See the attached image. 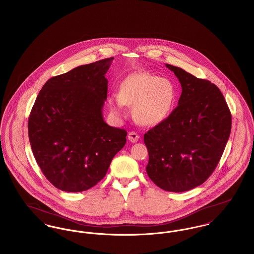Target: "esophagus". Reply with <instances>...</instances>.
<instances>
[{
  "label": "esophagus",
  "mask_w": 254,
  "mask_h": 254,
  "mask_svg": "<svg viewBox=\"0 0 254 254\" xmlns=\"http://www.w3.org/2000/svg\"><path fill=\"white\" fill-rule=\"evenodd\" d=\"M139 137H140L139 134H138V133H136L135 131H131V132H129V133H128V136H127L128 140H129L131 143H136V142L138 141Z\"/></svg>",
  "instance_id": "1"
}]
</instances>
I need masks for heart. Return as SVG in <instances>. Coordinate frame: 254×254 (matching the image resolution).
Listing matches in <instances>:
<instances>
[{
    "label": "heart",
    "mask_w": 254,
    "mask_h": 254,
    "mask_svg": "<svg viewBox=\"0 0 254 254\" xmlns=\"http://www.w3.org/2000/svg\"><path fill=\"white\" fill-rule=\"evenodd\" d=\"M178 89L165 77L148 72H139L126 77L119 93L108 96L113 114L125 117L127 106H133L135 119L144 126H156L168 119L176 107Z\"/></svg>",
    "instance_id": "obj_1"
}]
</instances>
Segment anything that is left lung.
<instances>
[{
	"label": "left lung",
	"mask_w": 254,
	"mask_h": 254,
	"mask_svg": "<svg viewBox=\"0 0 254 254\" xmlns=\"http://www.w3.org/2000/svg\"><path fill=\"white\" fill-rule=\"evenodd\" d=\"M181 84L179 105L144 135L147 174L159 188L185 192L201 185L219 163L231 131V113L220 89L170 64Z\"/></svg>",
	"instance_id": "1"
}]
</instances>
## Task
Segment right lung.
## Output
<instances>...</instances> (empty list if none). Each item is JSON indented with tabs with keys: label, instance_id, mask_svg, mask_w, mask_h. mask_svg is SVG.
I'll list each match as a JSON object with an SVG mask.
<instances>
[{
	"label": "right lung",
	"instance_id": "add662e5",
	"mask_svg": "<svg viewBox=\"0 0 254 254\" xmlns=\"http://www.w3.org/2000/svg\"><path fill=\"white\" fill-rule=\"evenodd\" d=\"M114 58L51 77L28 122L30 147L46 179L65 192H82L104 179L127 131L103 117L108 71Z\"/></svg>",
	"mask_w": 254,
	"mask_h": 254
}]
</instances>
